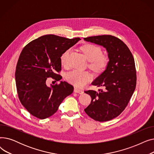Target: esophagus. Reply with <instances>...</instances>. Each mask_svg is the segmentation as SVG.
Returning <instances> with one entry per match:
<instances>
[{
	"instance_id": "obj_1",
	"label": "esophagus",
	"mask_w": 154,
	"mask_h": 154,
	"mask_svg": "<svg viewBox=\"0 0 154 154\" xmlns=\"http://www.w3.org/2000/svg\"><path fill=\"white\" fill-rule=\"evenodd\" d=\"M74 92L75 93H78V94H82L84 93V91L81 89H79V88L75 87L74 88Z\"/></svg>"
}]
</instances>
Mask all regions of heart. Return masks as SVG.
Segmentation results:
<instances>
[{
	"mask_svg": "<svg viewBox=\"0 0 154 154\" xmlns=\"http://www.w3.org/2000/svg\"><path fill=\"white\" fill-rule=\"evenodd\" d=\"M80 51L84 54L87 60L89 62V67L96 72H102L107 67L109 59L102 55L100 47L94 44H88L80 47ZM70 50L65 51L61 55L60 61L62 65H66ZM92 78V75L88 71L72 70L66 75L67 81L78 87L85 85Z\"/></svg>",
	"mask_w": 154,
	"mask_h": 154,
	"instance_id": "obj_1",
	"label": "heart"
}]
</instances>
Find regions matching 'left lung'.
I'll use <instances>...</instances> for the list:
<instances>
[{
  "mask_svg": "<svg viewBox=\"0 0 154 154\" xmlns=\"http://www.w3.org/2000/svg\"><path fill=\"white\" fill-rule=\"evenodd\" d=\"M84 39L106 48L109 59L106 69L92 83L103 89L85 91L91 95L92 101L84 110L96 121H108L124 111L135 91L137 75L134 59L128 47L114 36L103 35Z\"/></svg>",
  "mask_w": 154,
  "mask_h": 154,
  "instance_id": "8db88e82",
  "label": "left lung"
}]
</instances>
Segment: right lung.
Wrapping results in <instances>:
<instances>
[{
	"label": "right lung",
	"instance_id": "obj_1",
	"mask_svg": "<svg viewBox=\"0 0 154 154\" xmlns=\"http://www.w3.org/2000/svg\"><path fill=\"white\" fill-rule=\"evenodd\" d=\"M80 38H67L52 34L38 37L25 46L16 66L15 84L19 99L31 115L45 119L54 114L63 99L70 95L74 87L67 82L46 84L52 77L57 81L62 76V54L75 45Z\"/></svg>",
	"mask_w": 154,
	"mask_h": 154
}]
</instances>
